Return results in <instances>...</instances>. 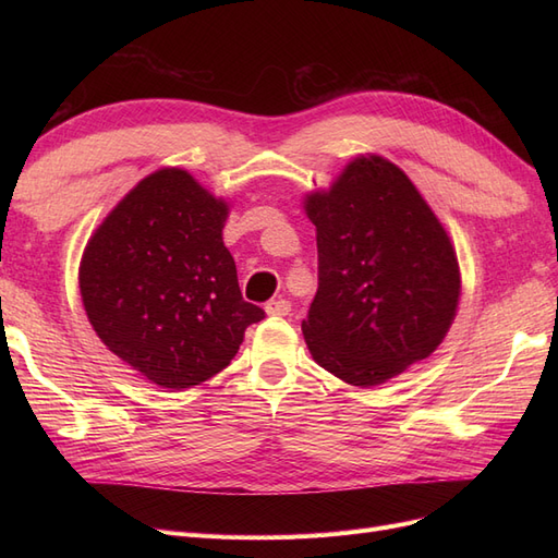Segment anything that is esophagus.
<instances>
[{
  "label": "esophagus",
  "instance_id": "obj_1",
  "mask_svg": "<svg viewBox=\"0 0 558 558\" xmlns=\"http://www.w3.org/2000/svg\"><path fill=\"white\" fill-rule=\"evenodd\" d=\"M265 312L269 316H286L291 312V302L283 300V298H277V300H269L265 305Z\"/></svg>",
  "mask_w": 558,
  "mask_h": 558
}]
</instances>
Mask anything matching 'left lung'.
Here are the masks:
<instances>
[{
    "label": "left lung",
    "instance_id": "obj_1",
    "mask_svg": "<svg viewBox=\"0 0 558 558\" xmlns=\"http://www.w3.org/2000/svg\"><path fill=\"white\" fill-rule=\"evenodd\" d=\"M305 211L318 248V291L302 320L314 361L367 388L428 359L451 326L461 277L408 174L361 156L328 193L310 195Z\"/></svg>",
    "mask_w": 558,
    "mask_h": 558
}]
</instances>
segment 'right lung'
<instances>
[{
	"mask_svg": "<svg viewBox=\"0 0 558 558\" xmlns=\"http://www.w3.org/2000/svg\"><path fill=\"white\" fill-rule=\"evenodd\" d=\"M228 205L183 170L142 179L83 251L78 286L109 351L172 391L218 375L265 318L223 244Z\"/></svg>",
	"mask_w": 558,
	"mask_h": 558,
	"instance_id": "right-lung-1",
	"label": "right lung"
}]
</instances>
